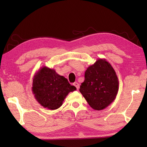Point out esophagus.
Returning <instances> with one entry per match:
<instances>
[{
    "label": "esophagus",
    "instance_id": "1",
    "mask_svg": "<svg viewBox=\"0 0 147 147\" xmlns=\"http://www.w3.org/2000/svg\"><path fill=\"white\" fill-rule=\"evenodd\" d=\"M73 85L76 87V88H77V90L79 89V88H80V85H79V84L77 82L74 83H73Z\"/></svg>",
    "mask_w": 147,
    "mask_h": 147
}]
</instances>
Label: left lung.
I'll list each match as a JSON object with an SVG mask.
<instances>
[{"instance_id":"obj_1","label":"left lung","mask_w":147,"mask_h":147,"mask_svg":"<svg viewBox=\"0 0 147 147\" xmlns=\"http://www.w3.org/2000/svg\"><path fill=\"white\" fill-rule=\"evenodd\" d=\"M119 81L110 63L99 59L85 71L80 92L90 107L102 110L113 102L118 92Z\"/></svg>"}]
</instances>
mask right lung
<instances>
[{"label": "right lung", "instance_id": "add662e5", "mask_svg": "<svg viewBox=\"0 0 147 147\" xmlns=\"http://www.w3.org/2000/svg\"><path fill=\"white\" fill-rule=\"evenodd\" d=\"M76 90L67 80L54 69L43 66L33 77L32 92L40 105L50 110H55L62 105L71 92Z\"/></svg>", "mask_w": 147, "mask_h": 147}]
</instances>
